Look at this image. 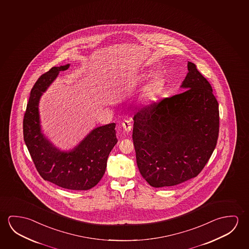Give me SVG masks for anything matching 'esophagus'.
Here are the masks:
<instances>
[{
    "label": "esophagus",
    "mask_w": 249,
    "mask_h": 249,
    "mask_svg": "<svg viewBox=\"0 0 249 249\" xmlns=\"http://www.w3.org/2000/svg\"><path fill=\"white\" fill-rule=\"evenodd\" d=\"M122 127L124 131H126V132L130 131L131 128H132V125H131V123H130V120H124L122 122Z\"/></svg>",
    "instance_id": "1"
}]
</instances>
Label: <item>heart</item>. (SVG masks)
<instances>
[{
	"mask_svg": "<svg viewBox=\"0 0 249 249\" xmlns=\"http://www.w3.org/2000/svg\"><path fill=\"white\" fill-rule=\"evenodd\" d=\"M160 87H161L160 82L158 80H154L153 82L150 83V87H149V91L151 94H156L159 91Z\"/></svg>",
	"mask_w": 249,
	"mask_h": 249,
	"instance_id": "obj_1",
	"label": "heart"
}]
</instances>
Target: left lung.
Wrapping results in <instances>:
<instances>
[{"mask_svg":"<svg viewBox=\"0 0 249 249\" xmlns=\"http://www.w3.org/2000/svg\"><path fill=\"white\" fill-rule=\"evenodd\" d=\"M185 91L143 107L133 117L132 139L138 170L155 188L197 177L219 136V105L212 87L188 62Z\"/></svg>","mask_w":249,"mask_h":249,"instance_id":"8db88e82","label":"left lung"}]
</instances>
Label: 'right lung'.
Here are the masks:
<instances>
[{
    "label": "right lung",
    "mask_w": 249,
    "mask_h": 249,
    "mask_svg": "<svg viewBox=\"0 0 249 249\" xmlns=\"http://www.w3.org/2000/svg\"><path fill=\"white\" fill-rule=\"evenodd\" d=\"M69 65L52 67L37 79L32 88L23 119V138L36 170L44 180L64 189L87 190L101 180L107 158L118 142L111 123L92 130L71 152L52 146L40 132L38 105L42 92Z\"/></svg>",
    "instance_id": "add662e5"
}]
</instances>
